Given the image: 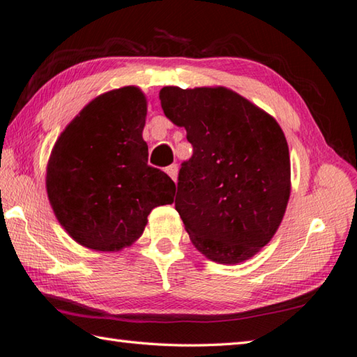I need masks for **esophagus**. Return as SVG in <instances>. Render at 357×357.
Returning <instances> with one entry per match:
<instances>
[{
  "instance_id": "1",
  "label": "esophagus",
  "mask_w": 357,
  "mask_h": 357,
  "mask_svg": "<svg viewBox=\"0 0 357 357\" xmlns=\"http://www.w3.org/2000/svg\"><path fill=\"white\" fill-rule=\"evenodd\" d=\"M165 172H167V174H169V176L174 181V183H176V178H178V165H176V164H172V165L167 167Z\"/></svg>"
}]
</instances>
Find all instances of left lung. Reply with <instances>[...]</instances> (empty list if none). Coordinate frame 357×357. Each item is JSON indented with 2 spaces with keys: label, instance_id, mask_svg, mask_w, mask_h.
I'll return each instance as SVG.
<instances>
[{
  "label": "left lung",
  "instance_id": "left-lung-1",
  "mask_svg": "<svg viewBox=\"0 0 357 357\" xmlns=\"http://www.w3.org/2000/svg\"><path fill=\"white\" fill-rule=\"evenodd\" d=\"M160 107L193 145L174 207L193 246L236 264L272 240L291 195L289 149L266 111L225 86H165Z\"/></svg>",
  "mask_w": 357,
  "mask_h": 357
}]
</instances>
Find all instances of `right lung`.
I'll return each instance as SVG.
<instances>
[{"instance_id":"obj_1","label":"right lung","mask_w":357,"mask_h":357,"mask_svg":"<svg viewBox=\"0 0 357 357\" xmlns=\"http://www.w3.org/2000/svg\"><path fill=\"white\" fill-rule=\"evenodd\" d=\"M146 97L108 91L66 125L46 167V192L61 227L97 252H119L144 234L153 208L174 201L170 176L149 164Z\"/></svg>"}]
</instances>
